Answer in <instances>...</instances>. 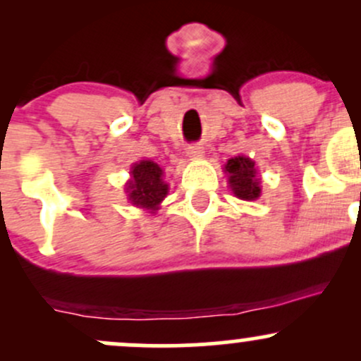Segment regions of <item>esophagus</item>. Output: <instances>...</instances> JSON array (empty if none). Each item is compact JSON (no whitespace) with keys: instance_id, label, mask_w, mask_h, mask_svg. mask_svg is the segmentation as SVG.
Returning a JSON list of instances; mask_svg holds the SVG:
<instances>
[{"instance_id":"esophagus-1","label":"esophagus","mask_w":361,"mask_h":361,"mask_svg":"<svg viewBox=\"0 0 361 361\" xmlns=\"http://www.w3.org/2000/svg\"><path fill=\"white\" fill-rule=\"evenodd\" d=\"M204 152L205 149L200 144H193V146H188V149H186V154L192 157V159H200L204 156Z\"/></svg>"}]
</instances>
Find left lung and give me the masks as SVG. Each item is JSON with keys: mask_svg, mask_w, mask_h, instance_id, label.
I'll use <instances>...</instances> for the list:
<instances>
[{"mask_svg": "<svg viewBox=\"0 0 361 361\" xmlns=\"http://www.w3.org/2000/svg\"><path fill=\"white\" fill-rule=\"evenodd\" d=\"M226 173L229 175V186L241 200H256L261 195V181L256 175L255 161L246 156H235L227 161Z\"/></svg>", "mask_w": 361, "mask_h": 361, "instance_id": "8db88e82", "label": "left lung"}]
</instances>
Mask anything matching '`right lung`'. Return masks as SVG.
I'll return each instance as SVG.
<instances>
[{"label":"right lung","instance_id":"1","mask_svg":"<svg viewBox=\"0 0 361 361\" xmlns=\"http://www.w3.org/2000/svg\"><path fill=\"white\" fill-rule=\"evenodd\" d=\"M132 178L128 180L126 192L132 205L154 212L168 195V183L163 181V169L154 161H140L132 166Z\"/></svg>","mask_w":361,"mask_h":361}]
</instances>
